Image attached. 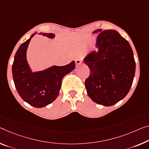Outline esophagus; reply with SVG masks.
Segmentation results:
<instances>
[{"label": "esophagus", "mask_w": 149, "mask_h": 149, "mask_svg": "<svg viewBox=\"0 0 149 149\" xmlns=\"http://www.w3.org/2000/svg\"><path fill=\"white\" fill-rule=\"evenodd\" d=\"M75 63H76V65H77V66L81 65V64H82V61H81V59L78 58V59H77L76 61H75Z\"/></svg>", "instance_id": "34e87169"}]
</instances>
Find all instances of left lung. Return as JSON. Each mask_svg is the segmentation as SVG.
<instances>
[{"label":"left lung","mask_w":149,"mask_h":149,"mask_svg":"<svg viewBox=\"0 0 149 149\" xmlns=\"http://www.w3.org/2000/svg\"><path fill=\"white\" fill-rule=\"evenodd\" d=\"M97 51L84 62L90 69L85 84L88 97L98 104L110 107L129 92L135 73L133 52L128 41L114 30L97 29Z\"/></svg>","instance_id":"8db88e82"}]
</instances>
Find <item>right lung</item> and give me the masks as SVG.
Instances as JSON below:
<instances>
[{"label": "right lung", "mask_w": 149, "mask_h": 149, "mask_svg": "<svg viewBox=\"0 0 149 149\" xmlns=\"http://www.w3.org/2000/svg\"><path fill=\"white\" fill-rule=\"evenodd\" d=\"M37 33H36V34ZM29 39L20 45L12 67L13 81L18 93L25 102L36 108H42L51 104L58 97L61 87L62 80L75 68V62L63 67L54 66L40 72H32L26 58V52ZM39 35L54 38L53 33Z\"/></svg>", "instance_id": "1"}]
</instances>
